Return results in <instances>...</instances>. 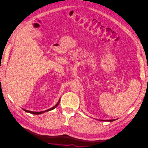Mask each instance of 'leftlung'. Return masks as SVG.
Returning <instances> with one entry per match:
<instances>
[{
	"mask_svg": "<svg viewBox=\"0 0 148 148\" xmlns=\"http://www.w3.org/2000/svg\"><path fill=\"white\" fill-rule=\"evenodd\" d=\"M114 120H116V119H113V120H106L104 121H107V122H113V121ZM102 121H104V120H102Z\"/></svg>",
	"mask_w": 148,
	"mask_h": 148,
	"instance_id": "obj_1",
	"label": "left lung"
}]
</instances>
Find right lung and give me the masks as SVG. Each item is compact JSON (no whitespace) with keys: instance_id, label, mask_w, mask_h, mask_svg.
Wrapping results in <instances>:
<instances>
[{"instance_id":"right-lung-1","label":"right lung","mask_w":148,"mask_h":148,"mask_svg":"<svg viewBox=\"0 0 148 148\" xmlns=\"http://www.w3.org/2000/svg\"><path fill=\"white\" fill-rule=\"evenodd\" d=\"M60 99H59V102H58L57 104H56V106H54L53 107H52V108H51V109H47V110H44V111H41V112H33V111H29V110H26V109H23V110H25V112H28V113H30V114H35V115H39V114H42V113H44V112H48V111H50V110H53V109H54L56 107H57V106L59 105V102H60Z\"/></svg>"}]
</instances>
